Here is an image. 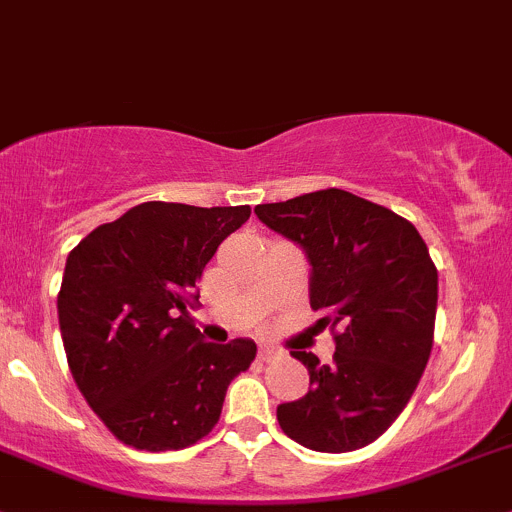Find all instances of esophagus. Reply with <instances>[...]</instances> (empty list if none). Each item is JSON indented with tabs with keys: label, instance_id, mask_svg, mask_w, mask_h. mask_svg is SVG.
<instances>
[{
	"label": "esophagus",
	"instance_id": "esophagus-1",
	"mask_svg": "<svg viewBox=\"0 0 512 512\" xmlns=\"http://www.w3.org/2000/svg\"><path fill=\"white\" fill-rule=\"evenodd\" d=\"M277 356H282L280 349H275V347H260V359H262V361H272V359H277Z\"/></svg>",
	"mask_w": 512,
	"mask_h": 512
}]
</instances>
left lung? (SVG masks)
Returning <instances> with one entry per match:
<instances>
[{"mask_svg":"<svg viewBox=\"0 0 512 512\" xmlns=\"http://www.w3.org/2000/svg\"><path fill=\"white\" fill-rule=\"evenodd\" d=\"M255 215L302 247L309 304L337 329L332 364L292 352L309 391L277 406V421L312 451L369 446L406 409L431 356L438 272L426 242L394 210L339 188L257 205Z\"/></svg>","mask_w":512,"mask_h":512,"instance_id":"left-lung-1","label":"left lung"}]
</instances>
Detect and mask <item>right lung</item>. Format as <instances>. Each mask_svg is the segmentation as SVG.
Returning a JSON list of instances; mask_svg holds the SVG:
<instances>
[{
	"label": "right lung",
	"instance_id": "add662e5",
	"mask_svg": "<svg viewBox=\"0 0 512 512\" xmlns=\"http://www.w3.org/2000/svg\"><path fill=\"white\" fill-rule=\"evenodd\" d=\"M250 205L141 203L98 225L66 260L56 304L76 386L108 431L138 451L208 436L225 391L250 369L252 339L203 342L188 307L205 265Z\"/></svg>",
	"mask_w": 512,
	"mask_h": 512
}]
</instances>
